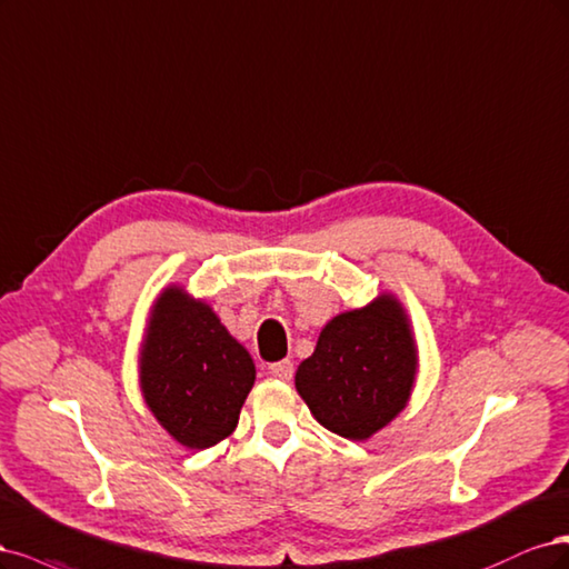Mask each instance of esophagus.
<instances>
[{
  "instance_id": "1",
  "label": "esophagus",
  "mask_w": 569,
  "mask_h": 569,
  "mask_svg": "<svg viewBox=\"0 0 569 569\" xmlns=\"http://www.w3.org/2000/svg\"><path fill=\"white\" fill-rule=\"evenodd\" d=\"M267 371H269V376L271 378H279V380H290L292 378V361H288V359H283V361H273V363H269L267 366Z\"/></svg>"
}]
</instances>
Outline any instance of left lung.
<instances>
[{"label": "left lung", "mask_w": 569, "mask_h": 569, "mask_svg": "<svg viewBox=\"0 0 569 569\" xmlns=\"http://www.w3.org/2000/svg\"><path fill=\"white\" fill-rule=\"evenodd\" d=\"M416 347L405 311L390 296L336 317L300 363L296 388L323 428L369 439L405 409Z\"/></svg>", "instance_id": "obj_1"}]
</instances>
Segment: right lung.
<instances>
[{
  "label": "right lung",
  "instance_id": "obj_1",
  "mask_svg": "<svg viewBox=\"0 0 569 569\" xmlns=\"http://www.w3.org/2000/svg\"><path fill=\"white\" fill-rule=\"evenodd\" d=\"M254 382V363L212 309L179 288L156 302L143 347L141 388L160 426L189 449L233 432Z\"/></svg>",
  "mask_w": 569,
  "mask_h": 569
}]
</instances>
